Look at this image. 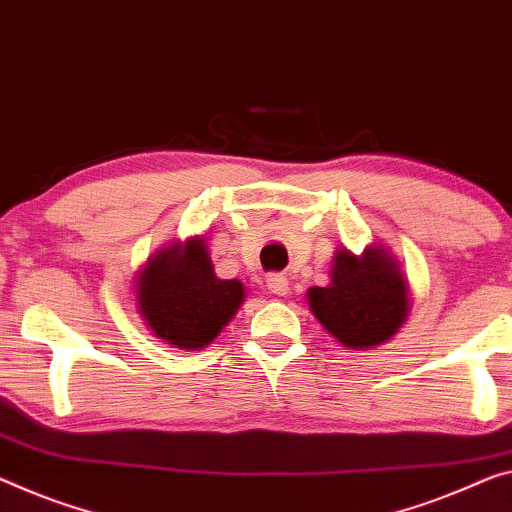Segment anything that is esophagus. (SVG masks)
I'll return each mask as SVG.
<instances>
[{
  "mask_svg": "<svg viewBox=\"0 0 512 512\" xmlns=\"http://www.w3.org/2000/svg\"><path fill=\"white\" fill-rule=\"evenodd\" d=\"M267 290L274 295H286L288 293V279L283 274H267Z\"/></svg>",
  "mask_w": 512,
  "mask_h": 512,
  "instance_id": "34e87169",
  "label": "esophagus"
}]
</instances>
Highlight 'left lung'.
<instances>
[{"label":"left lung","instance_id":"1","mask_svg":"<svg viewBox=\"0 0 512 512\" xmlns=\"http://www.w3.org/2000/svg\"><path fill=\"white\" fill-rule=\"evenodd\" d=\"M309 306L322 327L352 350L371 348L396 334L407 318V283L382 249L364 256L338 249L327 288L309 290Z\"/></svg>","mask_w":512,"mask_h":512}]
</instances>
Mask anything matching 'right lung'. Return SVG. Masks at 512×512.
<instances>
[{"label":"right lung","mask_w":512,"mask_h":512,"mask_svg":"<svg viewBox=\"0 0 512 512\" xmlns=\"http://www.w3.org/2000/svg\"><path fill=\"white\" fill-rule=\"evenodd\" d=\"M139 309L157 338L194 350L208 345L233 318L245 297L238 279H217L203 240L169 247L146 265Z\"/></svg>","instance_id":"obj_1"}]
</instances>
